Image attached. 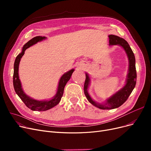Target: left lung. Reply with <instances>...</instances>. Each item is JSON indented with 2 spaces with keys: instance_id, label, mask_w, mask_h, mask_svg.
<instances>
[{
  "instance_id": "left-lung-1",
  "label": "left lung",
  "mask_w": 151,
  "mask_h": 151,
  "mask_svg": "<svg viewBox=\"0 0 151 151\" xmlns=\"http://www.w3.org/2000/svg\"><path fill=\"white\" fill-rule=\"evenodd\" d=\"M108 37L109 39V45H119L124 50L129 59V70L125 86L101 104L94 101L90 96L88 89L90 85L91 78L89 74L86 73V80L84 86L85 96L92 105L101 109H112L121 106L129 98L130 93L135 87L137 81L135 58H134V55L130 45L124 38L118 36L109 35Z\"/></svg>"
}]
</instances>
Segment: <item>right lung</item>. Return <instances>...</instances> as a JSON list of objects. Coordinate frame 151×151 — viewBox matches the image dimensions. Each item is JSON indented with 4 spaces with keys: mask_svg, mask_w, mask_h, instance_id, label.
I'll return each instance as SVG.
<instances>
[{
    "mask_svg": "<svg viewBox=\"0 0 151 151\" xmlns=\"http://www.w3.org/2000/svg\"><path fill=\"white\" fill-rule=\"evenodd\" d=\"M46 37H42V36H37L27 42L23 46L22 51L19 53L17 57L16 58L14 63V73H13V86L14 89L17 93L19 97L21 99V100L24 103V104L28 107L29 109L32 111H44L48 110L55 106H56L60 102L61 98L63 96V91H64V88L67 84V83L69 81L71 78V75L73 73L74 69H71L67 72L63 74L61 78H60L58 90L55 96L50 100H37L34 99L32 97L28 96L27 94L24 92L20 80L19 78V65L21 60V58L24 54V52L26 49L29 48V47L36 44L37 43L41 42L43 40H45Z\"/></svg>",
    "mask_w": 151,
    "mask_h": 151,
    "instance_id": "1",
    "label": "right lung"
}]
</instances>
